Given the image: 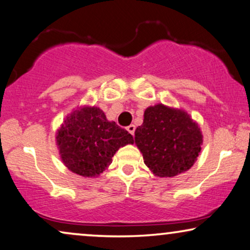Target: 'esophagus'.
Segmentation results:
<instances>
[{
    "instance_id": "esophagus-1",
    "label": "esophagus",
    "mask_w": 250,
    "mask_h": 250,
    "mask_svg": "<svg viewBox=\"0 0 250 250\" xmlns=\"http://www.w3.org/2000/svg\"><path fill=\"white\" fill-rule=\"evenodd\" d=\"M135 129H136V127H135L134 125H128V127H127V130L130 132L131 135L135 134Z\"/></svg>"
}]
</instances>
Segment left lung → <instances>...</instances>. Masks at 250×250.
<instances>
[{
  "instance_id": "1",
  "label": "left lung",
  "mask_w": 250,
  "mask_h": 250,
  "mask_svg": "<svg viewBox=\"0 0 250 250\" xmlns=\"http://www.w3.org/2000/svg\"><path fill=\"white\" fill-rule=\"evenodd\" d=\"M135 143L153 174L174 177L197 161L202 134L185 111L158 104L145 109L143 125L135 131Z\"/></svg>"
}]
</instances>
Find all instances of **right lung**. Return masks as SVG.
Returning <instances> with one entry per match:
<instances>
[{
	"mask_svg": "<svg viewBox=\"0 0 250 250\" xmlns=\"http://www.w3.org/2000/svg\"><path fill=\"white\" fill-rule=\"evenodd\" d=\"M56 142L66 167L83 177H97L112 164L122 146L134 143L125 129L108 121L95 106H83L66 116Z\"/></svg>",
	"mask_w": 250,
	"mask_h": 250,
	"instance_id": "obj_1",
	"label": "right lung"
}]
</instances>
